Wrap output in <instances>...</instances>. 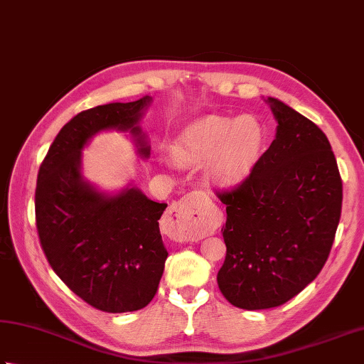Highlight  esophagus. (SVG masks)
Masks as SVG:
<instances>
[{"mask_svg":"<svg viewBox=\"0 0 364 364\" xmlns=\"http://www.w3.org/2000/svg\"><path fill=\"white\" fill-rule=\"evenodd\" d=\"M166 219L173 225L176 238L186 241L194 240L202 233L206 213L202 203L197 202V197L188 194L180 198L178 202H173L170 205Z\"/></svg>","mask_w":364,"mask_h":364,"instance_id":"obj_1","label":"esophagus"}]
</instances>
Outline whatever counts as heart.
Masks as SVG:
<instances>
[{
  "label": "heart",
  "mask_w": 364,
  "mask_h": 364,
  "mask_svg": "<svg viewBox=\"0 0 364 364\" xmlns=\"http://www.w3.org/2000/svg\"><path fill=\"white\" fill-rule=\"evenodd\" d=\"M262 145L263 127L254 117L210 115L183 134L175 146V154L189 164H200L213 158V175L219 181L233 183L252 167Z\"/></svg>",
  "instance_id": "1"
}]
</instances>
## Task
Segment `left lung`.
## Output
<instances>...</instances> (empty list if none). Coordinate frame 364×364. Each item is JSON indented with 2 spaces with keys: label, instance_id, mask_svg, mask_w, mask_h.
<instances>
[{
  "label": "left lung",
  "instance_id": "8db88e82",
  "mask_svg": "<svg viewBox=\"0 0 364 364\" xmlns=\"http://www.w3.org/2000/svg\"><path fill=\"white\" fill-rule=\"evenodd\" d=\"M276 139L249 176L216 192L225 205L227 246L218 286L241 309H269L316 279L343 208V181L326 135L274 97Z\"/></svg>",
  "mask_w": 364,
  "mask_h": 364
}]
</instances>
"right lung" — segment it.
I'll return each mask as SVG.
<instances>
[{"instance_id":"right-lung-1","label":"right lung","mask_w":364,"mask_h":364,"mask_svg":"<svg viewBox=\"0 0 364 364\" xmlns=\"http://www.w3.org/2000/svg\"><path fill=\"white\" fill-rule=\"evenodd\" d=\"M149 102L144 96L78 113L55 137L36 184V227L50 267L83 301L113 314L145 308L158 291L168 255L159 232L167 203L137 188L99 192L83 180L80 151L95 134L117 129L129 131L148 158L139 121Z\"/></svg>"}]
</instances>
